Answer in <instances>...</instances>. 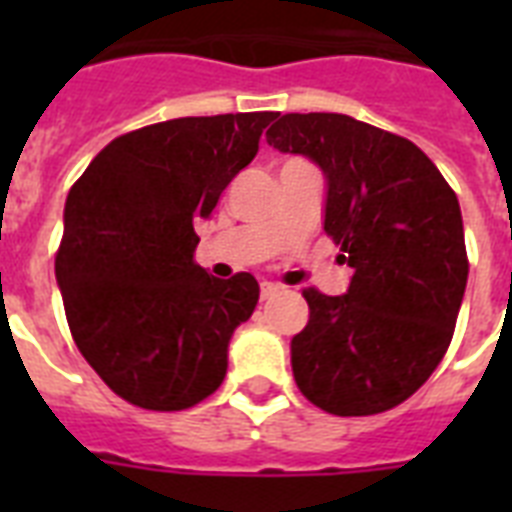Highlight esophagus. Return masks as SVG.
<instances>
[{"instance_id":"obj_1","label":"esophagus","mask_w":512,"mask_h":512,"mask_svg":"<svg viewBox=\"0 0 512 512\" xmlns=\"http://www.w3.org/2000/svg\"><path fill=\"white\" fill-rule=\"evenodd\" d=\"M281 292V287L279 284H273V281H263V284H260V297H263V300H271L273 295H279Z\"/></svg>"}]
</instances>
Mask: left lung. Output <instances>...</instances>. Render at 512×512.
<instances>
[{"mask_svg":"<svg viewBox=\"0 0 512 512\" xmlns=\"http://www.w3.org/2000/svg\"><path fill=\"white\" fill-rule=\"evenodd\" d=\"M327 180L324 231L353 268L348 292L305 289L311 319L292 337V372L337 417L388 412L441 364L468 255L460 201L412 140L345 114H284L265 132Z\"/></svg>","mask_w":512,"mask_h":512,"instance_id":"obj_1","label":"left lung"}]
</instances>
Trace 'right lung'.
Returning a JSON list of instances; mask_svg holds the SVG:
<instances>
[{
    "mask_svg": "<svg viewBox=\"0 0 512 512\" xmlns=\"http://www.w3.org/2000/svg\"><path fill=\"white\" fill-rule=\"evenodd\" d=\"M276 111L183 116L111 140L68 191L55 257L76 348L124 401L180 412L212 396L228 342L252 316V273L193 263L220 193L257 154Z\"/></svg>",
    "mask_w": 512,
    "mask_h": 512,
    "instance_id": "1",
    "label": "right lung"
}]
</instances>
